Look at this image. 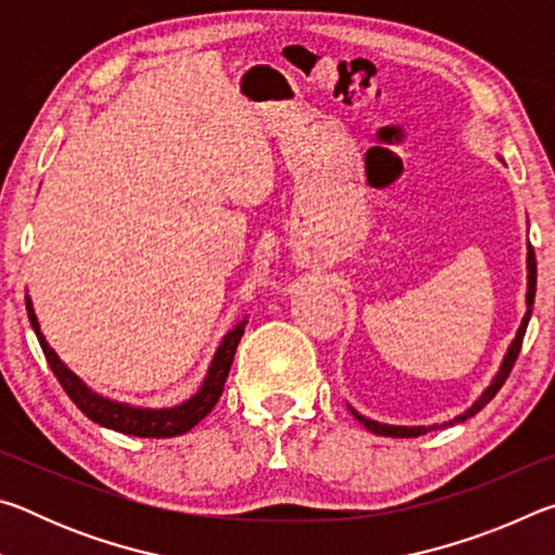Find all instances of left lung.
I'll return each instance as SVG.
<instances>
[{
    "instance_id": "left-lung-1",
    "label": "left lung",
    "mask_w": 555,
    "mask_h": 555,
    "mask_svg": "<svg viewBox=\"0 0 555 555\" xmlns=\"http://www.w3.org/2000/svg\"><path fill=\"white\" fill-rule=\"evenodd\" d=\"M533 296H537V255H533V247L529 244V294H526V306H529V308H526V315H524V321H521V325H519V333H516L514 343H512V347H509V352H506V357H504V362H502V367H500V374H496L494 382L490 384V387L485 389L482 397L477 399V401L473 403V406H469L465 413H460V416H455L453 421H448V424L430 426V428H424V426H418V428H406V426H387V424H377V421L364 418V416H360V413H357L354 409H350V411L354 413V418L360 421V424H362L364 428L372 430V434H377V436H389V438H416V436H426L428 430H438V428H446V426H455V424H463V421H467V418H473L477 411H482V409L487 406V403H490V401L494 399V393L502 389V384L506 382V377H509V372H512V367H514L516 357H519V350H521L526 325H529L531 308H533Z\"/></svg>"
}]
</instances>
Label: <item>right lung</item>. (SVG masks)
<instances>
[{
	"mask_svg": "<svg viewBox=\"0 0 555 555\" xmlns=\"http://www.w3.org/2000/svg\"><path fill=\"white\" fill-rule=\"evenodd\" d=\"M26 311H29V321L36 331V337H39L41 343L46 362H49L55 379L61 382V387L65 389V393H68L75 406L100 426L119 430V434H127V436H139V438L181 436V434H188V430L198 424V421L208 416L215 403H218V399L222 397L224 379H228L234 352H237V345L244 335V325H247V321H242L240 325H234L228 335H224L220 350L212 360L208 379H205L203 389L195 393L193 399H188L185 403H181V406L152 411V409H131V406H125V403L109 401L105 397H98L95 391H90L86 384L75 377V374L59 360V354L51 350L49 343L43 340V335L39 333V321H36L29 298H26Z\"/></svg>",
	"mask_w": 555,
	"mask_h": 555,
	"instance_id": "obj_1",
	"label": "right lung"
}]
</instances>
